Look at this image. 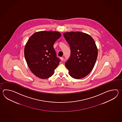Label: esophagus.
<instances>
[{"label": "esophagus", "instance_id": "34e87169", "mask_svg": "<svg viewBox=\"0 0 122 122\" xmlns=\"http://www.w3.org/2000/svg\"><path fill=\"white\" fill-rule=\"evenodd\" d=\"M61 61H63L64 60V57H61Z\"/></svg>", "mask_w": 122, "mask_h": 122}]
</instances>
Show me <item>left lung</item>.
<instances>
[{
    "label": "left lung",
    "mask_w": 122,
    "mask_h": 122,
    "mask_svg": "<svg viewBox=\"0 0 122 122\" xmlns=\"http://www.w3.org/2000/svg\"><path fill=\"white\" fill-rule=\"evenodd\" d=\"M69 45L71 55L65 63L70 76L79 79L84 78L93 69L98 56V50L93 39L80 32L63 34Z\"/></svg>",
    "instance_id": "8db88e82"
}]
</instances>
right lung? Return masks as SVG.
Segmentation results:
<instances>
[{
	"instance_id": "1",
	"label": "right lung",
	"mask_w": 122,
	"mask_h": 122,
	"mask_svg": "<svg viewBox=\"0 0 122 122\" xmlns=\"http://www.w3.org/2000/svg\"><path fill=\"white\" fill-rule=\"evenodd\" d=\"M61 35L56 31H40L33 34L26 44L24 56L31 72L46 79L55 73L61 60L57 57L54 44Z\"/></svg>"
}]
</instances>
